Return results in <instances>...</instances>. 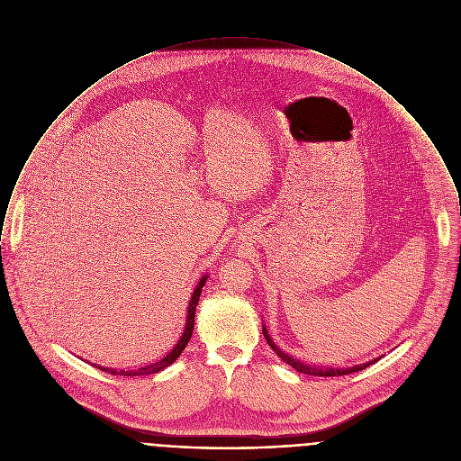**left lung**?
I'll return each mask as SVG.
<instances>
[{
    "label": "left lung",
    "instance_id": "obj_1",
    "mask_svg": "<svg viewBox=\"0 0 461 461\" xmlns=\"http://www.w3.org/2000/svg\"><path fill=\"white\" fill-rule=\"evenodd\" d=\"M264 330V337H266V340L269 342V346L273 348V351L276 353L277 357L285 362V364H288L290 367L295 368L297 372H303V374H310V375H346V374H353V372H358V370H364V368H367L368 366H372L374 362H377L375 358L372 360V362H367V364H364V366H355V367H348V368H339V367H319V366H310V364H304V362H299V360H295V358H292L290 355H286L285 351H281L279 348H277L276 344L273 342V339L269 337V333H267V328L264 326L262 328Z\"/></svg>",
    "mask_w": 461,
    "mask_h": 461
}]
</instances>
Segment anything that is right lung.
Listing matches in <instances>:
<instances>
[{
    "label": "right lung",
    "mask_w": 461,
    "mask_h": 461,
    "mask_svg": "<svg viewBox=\"0 0 461 461\" xmlns=\"http://www.w3.org/2000/svg\"><path fill=\"white\" fill-rule=\"evenodd\" d=\"M206 277L208 276L204 275V276L197 281V285H195V288H194V292H192V295H190V301H188V306H186V322H185L184 333H182L178 344L171 349L169 355H166L164 358H160L157 364L137 368V370H115V368L101 367V366H95V364H94V367L99 368V370H104V372L108 370L110 374H115V375H117V374H119V375H146V374H157V372H160L162 368L169 367L173 362H176V358L184 353V349L186 348L190 337H192V331H194V317H195V306H197V301H199L203 285L206 283Z\"/></svg>",
    "instance_id": "right-lung-1"
}]
</instances>
